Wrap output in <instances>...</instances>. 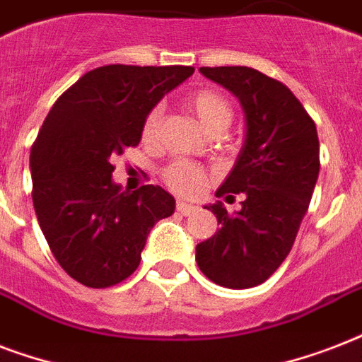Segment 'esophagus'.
Returning <instances> with one entry per match:
<instances>
[{
	"label": "esophagus",
	"instance_id": "34e87169",
	"mask_svg": "<svg viewBox=\"0 0 362 362\" xmlns=\"http://www.w3.org/2000/svg\"><path fill=\"white\" fill-rule=\"evenodd\" d=\"M176 210H178V212H180V214L189 216V214H193V212H195V210H197V206H195V204L184 203V201H178V203H176Z\"/></svg>",
	"mask_w": 362,
	"mask_h": 362
}]
</instances>
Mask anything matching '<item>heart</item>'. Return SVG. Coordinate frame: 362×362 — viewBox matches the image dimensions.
Segmentation results:
<instances>
[{"label":"heart","mask_w":362,"mask_h":362,"mask_svg":"<svg viewBox=\"0 0 362 362\" xmlns=\"http://www.w3.org/2000/svg\"><path fill=\"white\" fill-rule=\"evenodd\" d=\"M187 107L210 135L223 133L233 120V107L226 95L209 88L193 92L187 98ZM159 122H161V107H156L150 110V115L146 116L142 125L144 141H152L159 127ZM163 180L175 193L193 197L203 192L206 186V173L189 161H175L163 170Z\"/></svg>","instance_id":"heart-1"}]
</instances>
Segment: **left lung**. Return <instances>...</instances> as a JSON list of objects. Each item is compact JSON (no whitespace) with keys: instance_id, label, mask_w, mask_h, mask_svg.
I'll use <instances>...</instances> for the list:
<instances>
[{"instance_id":"8db88e82","label":"left lung","mask_w":362,"mask_h":362,"mask_svg":"<svg viewBox=\"0 0 362 362\" xmlns=\"http://www.w3.org/2000/svg\"><path fill=\"white\" fill-rule=\"evenodd\" d=\"M227 88L246 116V139L216 197L244 193L242 209L227 214L218 203L220 229L195 247L201 272L218 286H259L291 252L320 175V141L314 120L280 81L252 67H201Z\"/></svg>"}]
</instances>
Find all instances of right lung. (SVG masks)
<instances>
[{
	"label": "right lung",
	"mask_w": 362,
	"mask_h": 362,
	"mask_svg": "<svg viewBox=\"0 0 362 362\" xmlns=\"http://www.w3.org/2000/svg\"><path fill=\"white\" fill-rule=\"evenodd\" d=\"M193 67L105 65L59 95L30 153L33 209L62 269L86 287H110L141 263L148 233L175 212L159 186L122 192L112 159L141 142L150 110Z\"/></svg>",
	"instance_id": "1"
}]
</instances>
